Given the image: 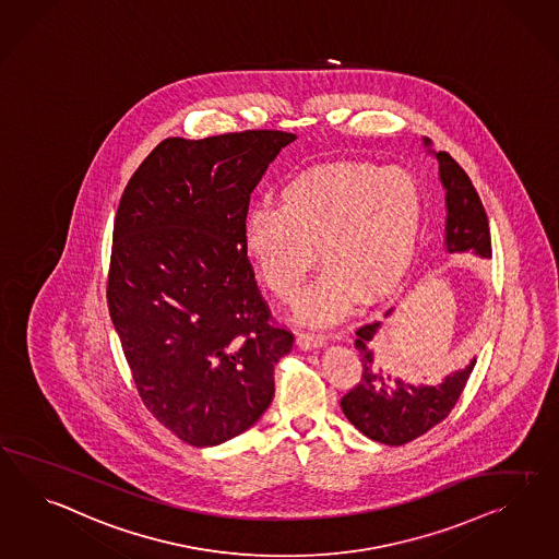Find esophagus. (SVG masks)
Instances as JSON below:
<instances>
[{
	"instance_id": "obj_1",
	"label": "esophagus",
	"mask_w": 559,
	"mask_h": 559,
	"mask_svg": "<svg viewBox=\"0 0 559 559\" xmlns=\"http://www.w3.org/2000/svg\"><path fill=\"white\" fill-rule=\"evenodd\" d=\"M298 344L301 348H320L326 344V336L322 332H300Z\"/></svg>"
}]
</instances>
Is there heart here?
Returning a JSON list of instances; mask_svg holds the SVG:
<instances>
[{
    "label": "heart",
    "instance_id": "b5f03b06",
    "mask_svg": "<svg viewBox=\"0 0 559 559\" xmlns=\"http://www.w3.org/2000/svg\"><path fill=\"white\" fill-rule=\"evenodd\" d=\"M421 225V190L395 166L338 162L292 176L280 204L245 216V251L282 301H294L318 258L326 265L304 294L298 318L330 324L360 298L379 300L400 284Z\"/></svg>",
    "mask_w": 559,
    "mask_h": 559
}]
</instances>
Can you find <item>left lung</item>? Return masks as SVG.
<instances>
[{
    "instance_id": "1",
    "label": "left lung",
    "mask_w": 559,
    "mask_h": 559,
    "mask_svg": "<svg viewBox=\"0 0 559 559\" xmlns=\"http://www.w3.org/2000/svg\"><path fill=\"white\" fill-rule=\"evenodd\" d=\"M424 145L440 164V182L445 190V251L490 259L487 213L468 174L448 152H433L428 138H424ZM391 312L393 308L386 310L385 318ZM379 330V320L357 329L355 346L362 372L357 385L341 400V407L346 419L367 438L385 445H403L430 431L452 412L476 358L464 369L445 374L440 385H409L403 379H393L379 367L374 350Z\"/></svg>"
}]
</instances>
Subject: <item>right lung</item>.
Here are the masks:
<instances>
[{
  "mask_svg": "<svg viewBox=\"0 0 559 559\" xmlns=\"http://www.w3.org/2000/svg\"><path fill=\"white\" fill-rule=\"evenodd\" d=\"M296 133L168 138L123 190L107 304L145 407L182 442L249 430L294 334L272 322L245 251L261 176Z\"/></svg>",
  "mask_w": 559,
  "mask_h": 559,
  "instance_id": "right-lung-1",
  "label": "right lung"
}]
</instances>
